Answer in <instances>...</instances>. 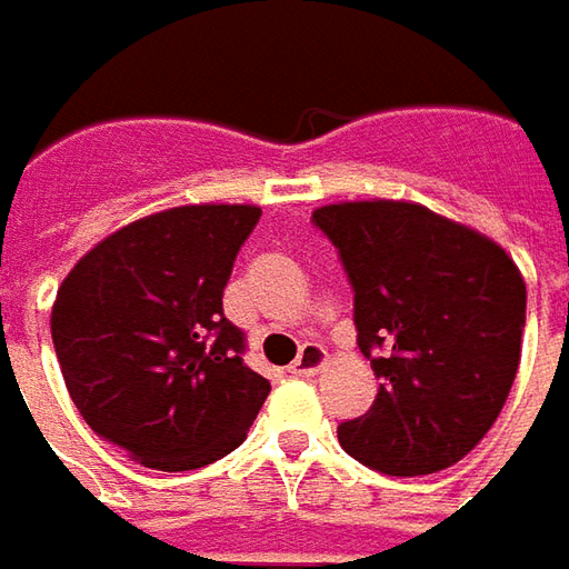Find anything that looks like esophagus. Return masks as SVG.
<instances>
[{"instance_id": "1", "label": "esophagus", "mask_w": 569, "mask_h": 569, "mask_svg": "<svg viewBox=\"0 0 569 569\" xmlns=\"http://www.w3.org/2000/svg\"><path fill=\"white\" fill-rule=\"evenodd\" d=\"M326 366V350L319 345H303L300 347V353H297V360L291 363L293 376H312V372H319Z\"/></svg>"}]
</instances>
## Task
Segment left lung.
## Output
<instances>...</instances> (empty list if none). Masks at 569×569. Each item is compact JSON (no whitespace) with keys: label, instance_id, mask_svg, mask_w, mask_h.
Returning <instances> with one entry per match:
<instances>
[{"label":"left lung","instance_id":"left-lung-1","mask_svg":"<svg viewBox=\"0 0 569 569\" xmlns=\"http://www.w3.org/2000/svg\"><path fill=\"white\" fill-rule=\"evenodd\" d=\"M353 291L357 345L379 379L363 417L338 426L353 460L385 476H426L482 441L520 366L526 284L495 240L426 206H322Z\"/></svg>","mask_w":569,"mask_h":569}]
</instances>
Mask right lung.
I'll use <instances>...</instances> for the list:
<instances>
[{"mask_svg":"<svg viewBox=\"0 0 569 569\" xmlns=\"http://www.w3.org/2000/svg\"><path fill=\"white\" fill-rule=\"evenodd\" d=\"M257 206H178L128 224L68 272L52 345L68 395L102 441L181 472L247 438L269 382L222 293Z\"/></svg>","mask_w":569,"mask_h":569,"instance_id":"obj_1","label":"right lung"}]
</instances>
